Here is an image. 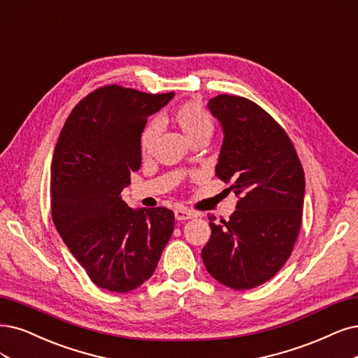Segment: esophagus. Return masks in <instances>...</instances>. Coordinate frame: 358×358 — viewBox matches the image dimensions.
<instances>
[{"label":"esophagus","instance_id":"esophagus-1","mask_svg":"<svg viewBox=\"0 0 358 358\" xmlns=\"http://www.w3.org/2000/svg\"><path fill=\"white\" fill-rule=\"evenodd\" d=\"M174 215H176V218H177L178 221H184V220H189V218L197 217L196 213H193V210H189V209H186V208H177V209L174 210Z\"/></svg>","mask_w":358,"mask_h":358}]
</instances>
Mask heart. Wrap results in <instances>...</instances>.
<instances>
[{"label":"heart","instance_id":"obj_1","mask_svg":"<svg viewBox=\"0 0 358 358\" xmlns=\"http://www.w3.org/2000/svg\"><path fill=\"white\" fill-rule=\"evenodd\" d=\"M174 121L186 138L193 143L197 138H209L214 131V121L199 103L189 101L181 104L172 115ZM159 127L156 122L145 125L140 137V150L143 155H150L157 138Z\"/></svg>","mask_w":358,"mask_h":358}]
</instances>
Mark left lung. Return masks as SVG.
I'll return each instance as SVG.
<instances>
[{
  "mask_svg": "<svg viewBox=\"0 0 358 358\" xmlns=\"http://www.w3.org/2000/svg\"><path fill=\"white\" fill-rule=\"evenodd\" d=\"M221 124L215 176L237 196L230 218L215 222L202 259L208 273L236 290L270 280L292 254L301 229L306 178L285 129L254 101L221 94L208 101Z\"/></svg>",
  "mask_w": 358,
  "mask_h": 358,
  "instance_id": "8db88e82",
  "label": "left lung"
}]
</instances>
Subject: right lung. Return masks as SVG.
I'll return each instance as SVG.
<instances>
[{
    "label": "right lung",
    "mask_w": 358,
    "mask_h": 358,
    "mask_svg": "<svg viewBox=\"0 0 358 358\" xmlns=\"http://www.w3.org/2000/svg\"><path fill=\"white\" fill-rule=\"evenodd\" d=\"M172 97L119 85L92 91L66 119L52 155V222L92 283L110 292L149 280L174 231L172 210L121 199L141 165L148 117Z\"/></svg>",
    "instance_id": "obj_1"
}]
</instances>
